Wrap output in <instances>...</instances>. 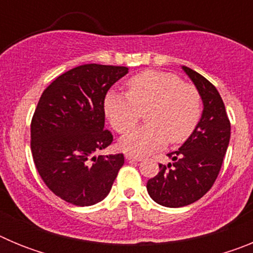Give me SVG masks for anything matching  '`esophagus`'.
<instances>
[{"mask_svg":"<svg viewBox=\"0 0 253 253\" xmlns=\"http://www.w3.org/2000/svg\"><path fill=\"white\" fill-rule=\"evenodd\" d=\"M125 158H126L128 161H135V162H140V161H143V157L133 153H125Z\"/></svg>","mask_w":253,"mask_h":253,"instance_id":"1","label":"esophagus"}]
</instances>
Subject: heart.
Segmentation results:
<instances>
[{
  "instance_id": "heart-1",
  "label": "heart",
  "mask_w": 253,
  "mask_h": 253,
  "mask_svg": "<svg viewBox=\"0 0 253 253\" xmlns=\"http://www.w3.org/2000/svg\"><path fill=\"white\" fill-rule=\"evenodd\" d=\"M128 92L110 90L105 96L107 119L119 133L130 130L146 110V123L120 139L124 151L149 154L169 139L181 143L194 133L202 118V97L193 84L162 71H144L126 82Z\"/></svg>"
}]
</instances>
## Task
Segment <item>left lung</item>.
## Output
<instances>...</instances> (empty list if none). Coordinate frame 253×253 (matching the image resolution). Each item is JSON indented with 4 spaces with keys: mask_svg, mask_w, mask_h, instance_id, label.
Returning a JSON list of instances; mask_svg holds the SVG:
<instances>
[{
    "mask_svg": "<svg viewBox=\"0 0 253 253\" xmlns=\"http://www.w3.org/2000/svg\"><path fill=\"white\" fill-rule=\"evenodd\" d=\"M181 68L200 93L203 111L194 133L177 151L167 154L172 163H160L157 176L147 182L149 196L167 208L193 204L209 191L218 177L231 138V124L218 90L189 67Z\"/></svg>",
    "mask_w": 253,
    "mask_h": 253,
    "instance_id": "8db88e82",
    "label": "left lung"
}]
</instances>
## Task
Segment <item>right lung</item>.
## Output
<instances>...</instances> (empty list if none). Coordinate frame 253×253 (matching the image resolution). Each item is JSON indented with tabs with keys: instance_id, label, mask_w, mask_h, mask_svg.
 <instances>
[{
	"instance_id": "right-lung-1",
	"label": "right lung",
	"mask_w": 253,
	"mask_h": 253,
	"mask_svg": "<svg viewBox=\"0 0 253 253\" xmlns=\"http://www.w3.org/2000/svg\"><path fill=\"white\" fill-rule=\"evenodd\" d=\"M128 67L84 64L51 82L40 97L31 122V152L40 177L60 199L90 207L109 195L124 156L96 152L113 135L105 130L107 91Z\"/></svg>"
}]
</instances>
